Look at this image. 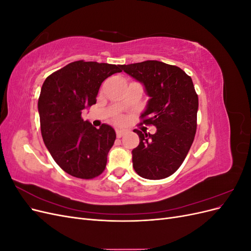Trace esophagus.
<instances>
[{
  "label": "esophagus",
  "instance_id": "esophagus-1",
  "mask_svg": "<svg viewBox=\"0 0 251 251\" xmlns=\"http://www.w3.org/2000/svg\"><path fill=\"white\" fill-rule=\"evenodd\" d=\"M125 134H126V132H125V131H123V130H117V131H116V136H117V138H121Z\"/></svg>",
  "mask_w": 251,
  "mask_h": 251
}]
</instances>
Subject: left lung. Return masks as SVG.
I'll return each instance as SVG.
<instances>
[{"instance_id":"8db88e82","label":"left lung","mask_w":251,"mask_h":251,"mask_svg":"<svg viewBox=\"0 0 251 251\" xmlns=\"http://www.w3.org/2000/svg\"><path fill=\"white\" fill-rule=\"evenodd\" d=\"M121 69L143 83L151 98L141 124L157 127L155 134L134 130L140 142L132 151L133 168L146 179L170 177L184 161L197 131L199 101L193 80L179 67L159 60L123 65Z\"/></svg>"}]
</instances>
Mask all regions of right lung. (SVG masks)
I'll use <instances>...</instances> for the list:
<instances>
[{
  "label": "right lung",
  "mask_w": 251,
  "mask_h": 251,
  "mask_svg": "<svg viewBox=\"0 0 251 251\" xmlns=\"http://www.w3.org/2000/svg\"><path fill=\"white\" fill-rule=\"evenodd\" d=\"M121 65L76 60L45 79L37 102L41 132L52 158L67 174L93 179L104 171L116 139L108 125L94 127L83 121V109L96 103L101 82Z\"/></svg>",
  "instance_id": "obj_1"
}]
</instances>
